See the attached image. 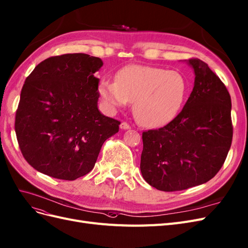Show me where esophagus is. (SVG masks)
I'll return each mask as SVG.
<instances>
[{
    "label": "esophagus",
    "instance_id": "obj_1",
    "mask_svg": "<svg viewBox=\"0 0 248 248\" xmlns=\"http://www.w3.org/2000/svg\"><path fill=\"white\" fill-rule=\"evenodd\" d=\"M120 128H121V129H124V130H126V129H129L130 126L128 125L126 122H122V123L120 124Z\"/></svg>",
    "mask_w": 248,
    "mask_h": 248
}]
</instances>
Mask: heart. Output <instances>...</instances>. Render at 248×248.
<instances>
[{
	"mask_svg": "<svg viewBox=\"0 0 248 248\" xmlns=\"http://www.w3.org/2000/svg\"><path fill=\"white\" fill-rule=\"evenodd\" d=\"M187 86L176 71L147 65H128L116 81L102 80L98 93L112 110L133 101V114L143 126L158 127L171 121L182 108Z\"/></svg>",
	"mask_w": 248,
	"mask_h": 248,
	"instance_id": "obj_1",
	"label": "heart"
}]
</instances>
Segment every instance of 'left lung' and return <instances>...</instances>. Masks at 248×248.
<instances>
[{"instance_id": "1", "label": "left lung", "mask_w": 248, "mask_h": 248, "mask_svg": "<svg viewBox=\"0 0 248 248\" xmlns=\"http://www.w3.org/2000/svg\"><path fill=\"white\" fill-rule=\"evenodd\" d=\"M186 62L194 70L195 81L182 112L164 127L142 132V177L164 192L210 181L232 143V102L225 84L200 59Z\"/></svg>"}]
</instances>
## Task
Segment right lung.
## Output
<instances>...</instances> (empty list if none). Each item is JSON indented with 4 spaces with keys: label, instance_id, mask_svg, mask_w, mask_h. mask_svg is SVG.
Returning <instances> with one entry per match:
<instances>
[{
    "label": "right lung",
    "instance_id": "add662e5",
    "mask_svg": "<svg viewBox=\"0 0 248 248\" xmlns=\"http://www.w3.org/2000/svg\"><path fill=\"white\" fill-rule=\"evenodd\" d=\"M104 64L84 53L52 56L25 80L15 117V132L28 163L46 175L75 181L90 172L104 142L120 122L97 108Z\"/></svg>",
    "mask_w": 248,
    "mask_h": 248
}]
</instances>
